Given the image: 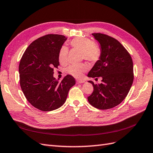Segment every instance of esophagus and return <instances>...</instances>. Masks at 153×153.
I'll return each instance as SVG.
<instances>
[{"label": "esophagus", "mask_w": 153, "mask_h": 153, "mask_svg": "<svg viewBox=\"0 0 153 153\" xmlns=\"http://www.w3.org/2000/svg\"><path fill=\"white\" fill-rule=\"evenodd\" d=\"M84 82H85V81H80V80H77V81H76L77 84H81V83H83Z\"/></svg>", "instance_id": "34e87169"}]
</instances>
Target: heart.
<instances>
[{
  "label": "heart",
  "mask_w": 153,
  "mask_h": 153,
  "mask_svg": "<svg viewBox=\"0 0 153 153\" xmlns=\"http://www.w3.org/2000/svg\"><path fill=\"white\" fill-rule=\"evenodd\" d=\"M71 47L76 50L82 52L84 59L90 62H96L100 58V51L94 42L88 38H76L74 39L70 43ZM68 49L65 46L60 49L59 52V59L61 63L66 62L68 58ZM87 67L84 64L79 65H71L67 68L70 75L74 77L79 78L83 76V74L87 70Z\"/></svg>",
  "instance_id": "b5f03b06"
}]
</instances>
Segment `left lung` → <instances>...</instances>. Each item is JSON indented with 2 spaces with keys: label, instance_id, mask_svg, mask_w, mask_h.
Returning <instances> with one entry per match:
<instances>
[{
  "label": "left lung",
  "instance_id": "1",
  "mask_svg": "<svg viewBox=\"0 0 153 153\" xmlns=\"http://www.w3.org/2000/svg\"><path fill=\"white\" fill-rule=\"evenodd\" d=\"M100 44V56L89 71V77H102V83L93 85L94 91L87 98L90 104L100 109L114 108L126 98L134 80L133 62L120 42L108 35L92 34Z\"/></svg>",
  "mask_w": 153,
  "mask_h": 153
}]
</instances>
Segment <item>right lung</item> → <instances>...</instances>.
<instances>
[{"mask_svg":"<svg viewBox=\"0 0 153 153\" xmlns=\"http://www.w3.org/2000/svg\"><path fill=\"white\" fill-rule=\"evenodd\" d=\"M67 40L63 35L48 34L29 45L20 60V85L27 100L34 108L50 111L65 104L74 77L67 75L59 82L53 69L59 65L60 49Z\"/></svg>","mask_w":153,"mask_h":153,"instance_id":"1","label":"right lung"}]
</instances>
